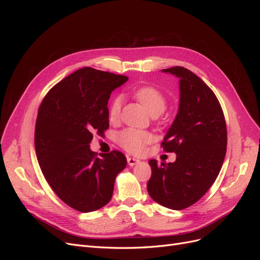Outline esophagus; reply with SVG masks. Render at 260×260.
Masks as SVG:
<instances>
[{
  "instance_id": "esophagus-1",
  "label": "esophagus",
  "mask_w": 260,
  "mask_h": 260,
  "mask_svg": "<svg viewBox=\"0 0 260 260\" xmlns=\"http://www.w3.org/2000/svg\"><path fill=\"white\" fill-rule=\"evenodd\" d=\"M127 163H128L129 167H134L136 165H138V163H140V160L133 158V157H127Z\"/></svg>"
}]
</instances>
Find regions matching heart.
<instances>
[{"mask_svg":"<svg viewBox=\"0 0 260 260\" xmlns=\"http://www.w3.org/2000/svg\"><path fill=\"white\" fill-rule=\"evenodd\" d=\"M134 97L137 99L147 113L153 115H161L166 111L168 100L158 88L154 86H142L133 91ZM122 106V97L116 95L111 101L108 107V118L111 121L118 120ZM118 144L132 154H140L145 146L153 141V135L146 131L137 128H125L119 132L116 136Z\"/></svg>","mask_w":260,"mask_h":260,"instance_id":"b5f03b06","label":"heart"}]
</instances>
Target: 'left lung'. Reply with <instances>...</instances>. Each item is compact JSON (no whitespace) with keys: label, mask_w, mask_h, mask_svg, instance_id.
Masks as SVG:
<instances>
[{"label":"left lung","mask_w":260,"mask_h":260,"mask_svg":"<svg viewBox=\"0 0 260 260\" xmlns=\"http://www.w3.org/2000/svg\"><path fill=\"white\" fill-rule=\"evenodd\" d=\"M163 73L179 79L177 116L161 146L176 154V161L148 163L152 176L147 192L171 210H183L206 194L219 174L226 153V124L213 90L194 73L175 66Z\"/></svg>","instance_id":"1"}]
</instances>
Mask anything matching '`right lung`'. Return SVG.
<instances>
[{
    "label": "right lung",
    "instance_id": "add662e5",
    "mask_svg": "<svg viewBox=\"0 0 260 260\" xmlns=\"http://www.w3.org/2000/svg\"><path fill=\"white\" fill-rule=\"evenodd\" d=\"M126 76L84 67L54 85L40 105L35 146L46 181L67 206L88 213L112 199L117 175L125 169L121 152L90 151L92 134L109 126L107 103Z\"/></svg>",
    "mask_w": 260,
    "mask_h": 260
}]
</instances>
